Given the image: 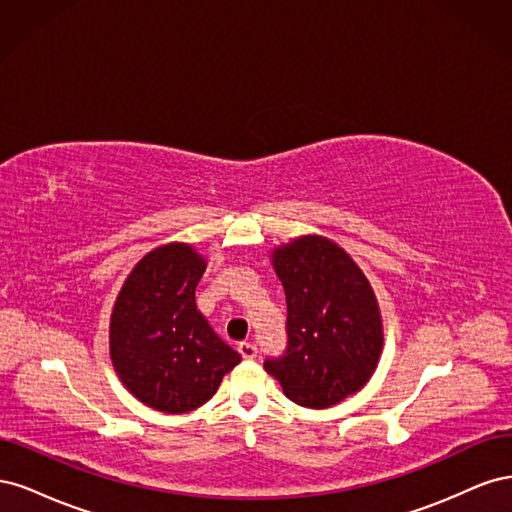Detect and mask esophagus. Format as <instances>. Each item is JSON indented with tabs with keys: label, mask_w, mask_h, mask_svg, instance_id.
<instances>
[{
	"label": "esophagus",
	"mask_w": 512,
	"mask_h": 512,
	"mask_svg": "<svg viewBox=\"0 0 512 512\" xmlns=\"http://www.w3.org/2000/svg\"><path fill=\"white\" fill-rule=\"evenodd\" d=\"M237 350H239V354L243 356V359H254V356L258 354V348L254 344H250V342H241L237 346Z\"/></svg>",
	"instance_id": "obj_1"
}]
</instances>
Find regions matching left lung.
<instances>
[{"label": "left lung", "mask_w": 512, "mask_h": 512, "mask_svg": "<svg viewBox=\"0 0 512 512\" xmlns=\"http://www.w3.org/2000/svg\"><path fill=\"white\" fill-rule=\"evenodd\" d=\"M286 292V348L265 369L305 408H329L363 389L382 352L380 309L354 260L324 237L273 252Z\"/></svg>", "instance_id": "left-lung-1"}]
</instances>
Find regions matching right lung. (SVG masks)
I'll list each match as a JSON object with an SVG mask.
<instances>
[{
    "label": "right lung",
    "instance_id": "add662e5",
    "mask_svg": "<svg viewBox=\"0 0 512 512\" xmlns=\"http://www.w3.org/2000/svg\"><path fill=\"white\" fill-rule=\"evenodd\" d=\"M205 260L190 245L149 252L123 284L111 316V359L149 408L190 412L209 401L241 356L196 309Z\"/></svg>",
    "mask_w": 512,
    "mask_h": 512
}]
</instances>
